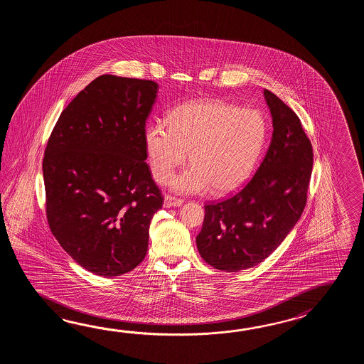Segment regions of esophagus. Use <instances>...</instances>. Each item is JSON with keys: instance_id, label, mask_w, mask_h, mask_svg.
Returning a JSON list of instances; mask_svg holds the SVG:
<instances>
[{"instance_id": "esophagus-1", "label": "esophagus", "mask_w": 364, "mask_h": 364, "mask_svg": "<svg viewBox=\"0 0 364 364\" xmlns=\"http://www.w3.org/2000/svg\"><path fill=\"white\" fill-rule=\"evenodd\" d=\"M182 204H183V200L176 198V196H173V195H165V198H164V207H166V208L179 207V205H182Z\"/></svg>"}]
</instances>
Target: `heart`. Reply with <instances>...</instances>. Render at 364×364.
Wrapping results in <instances>:
<instances>
[{
    "label": "heart",
    "instance_id": "b5f03b06",
    "mask_svg": "<svg viewBox=\"0 0 364 364\" xmlns=\"http://www.w3.org/2000/svg\"><path fill=\"white\" fill-rule=\"evenodd\" d=\"M163 122L151 124L144 144L154 178L166 183L190 152L191 168L171 181L185 193H226L247 181L263 154L268 124L256 109L221 101H191L173 109Z\"/></svg>",
    "mask_w": 364,
    "mask_h": 364
}]
</instances>
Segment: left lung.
<instances>
[{
	"mask_svg": "<svg viewBox=\"0 0 364 364\" xmlns=\"http://www.w3.org/2000/svg\"><path fill=\"white\" fill-rule=\"evenodd\" d=\"M271 110V144L255 176L228 199L204 205L196 246L205 263L238 272L262 263L294 228L307 201L312 146L301 119L264 90Z\"/></svg>",
	"mask_w": 364,
	"mask_h": 364,
	"instance_id": "8db88e82",
	"label": "left lung"
}]
</instances>
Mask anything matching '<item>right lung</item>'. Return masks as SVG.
<instances>
[{"label": "right lung", "instance_id": "1", "mask_svg": "<svg viewBox=\"0 0 364 364\" xmlns=\"http://www.w3.org/2000/svg\"><path fill=\"white\" fill-rule=\"evenodd\" d=\"M154 80L100 75L63 109L43 160L48 224L79 265L97 276L132 271L147 254L163 207L146 163Z\"/></svg>", "mask_w": 364, "mask_h": 364}]
</instances>
